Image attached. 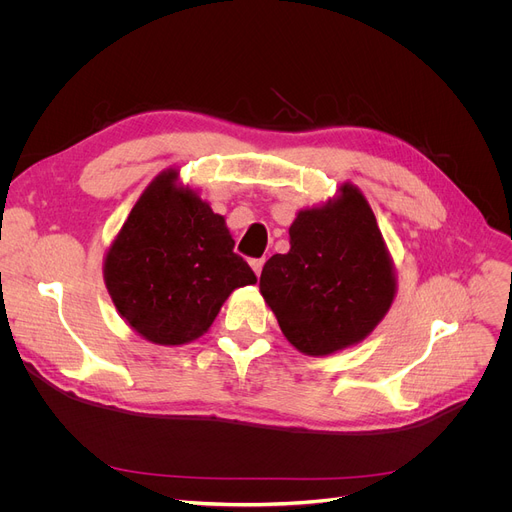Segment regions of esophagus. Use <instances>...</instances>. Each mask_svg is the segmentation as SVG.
<instances>
[{
	"mask_svg": "<svg viewBox=\"0 0 512 512\" xmlns=\"http://www.w3.org/2000/svg\"><path fill=\"white\" fill-rule=\"evenodd\" d=\"M263 263H265V259H253V261H251V267H253V272H255L257 276H261V270H263Z\"/></svg>",
	"mask_w": 512,
	"mask_h": 512,
	"instance_id": "obj_1",
	"label": "esophagus"
}]
</instances>
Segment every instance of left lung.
<instances>
[{"instance_id":"1","label":"left lung","mask_w":512,"mask_h":512,"mask_svg":"<svg viewBox=\"0 0 512 512\" xmlns=\"http://www.w3.org/2000/svg\"><path fill=\"white\" fill-rule=\"evenodd\" d=\"M290 251L263 265L259 288L286 340L311 357L361 342L388 313L396 278L375 215L353 184L299 211Z\"/></svg>"}]
</instances>
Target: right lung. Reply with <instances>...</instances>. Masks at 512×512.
<instances>
[{
  "instance_id": "1",
  "label": "right lung",
  "mask_w": 512,
  "mask_h": 512,
  "mask_svg": "<svg viewBox=\"0 0 512 512\" xmlns=\"http://www.w3.org/2000/svg\"><path fill=\"white\" fill-rule=\"evenodd\" d=\"M166 170L145 188L103 261L107 292L145 340L178 346L203 336L234 288L255 284L222 215Z\"/></svg>"
}]
</instances>
